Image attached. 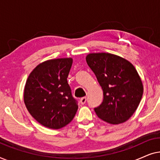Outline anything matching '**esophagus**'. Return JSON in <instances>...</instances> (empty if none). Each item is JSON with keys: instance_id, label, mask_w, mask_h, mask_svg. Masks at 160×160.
Here are the masks:
<instances>
[{"instance_id": "esophagus-1", "label": "esophagus", "mask_w": 160, "mask_h": 160, "mask_svg": "<svg viewBox=\"0 0 160 160\" xmlns=\"http://www.w3.org/2000/svg\"><path fill=\"white\" fill-rule=\"evenodd\" d=\"M86 102H87V98H82V99L80 100V102H81V104L82 105H84V104H85L86 103Z\"/></svg>"}]
</instances>
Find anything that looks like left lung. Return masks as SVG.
I'll list each match as a JSON object with an SVG mask.
<instances>
[{
    "instance_id": "left-lung-1",
    "label": "left lung",
    "mask_w": 160,
    "mask_h": 160,
    "mask_svg": "<svg viewBox=\"0 0 160 160\" xmlns=\"http://www.w3.org/2000/svg\"><path fill=\"white\" fill-rule=\"evenodd\" d=\"M86 60L103 91L102 103L94 108L96 114L112 124L126 122L136 111L143 92L136 69L125 59L110 53L89 54Z\"/></svg>"
}]
</instances>
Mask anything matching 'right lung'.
<instances>
[{
	"label": "right lung",
	"instance_id": "right-lung-1",
	"mask_svg": "<svg viewBox=\"0 0 160 160\" xmlns=\"http://www.w3.org/2000/svg\"><path fill=\"white\" fill-rule=\"evenodd\" d=\"M72 63V58L45 61L35 68L26 82V108L46 128L56 130L66 126L78 110L67 81Z\"/></svg>",
	"mask_w": 160,
	"mask_h": 160
}]
</instances>
